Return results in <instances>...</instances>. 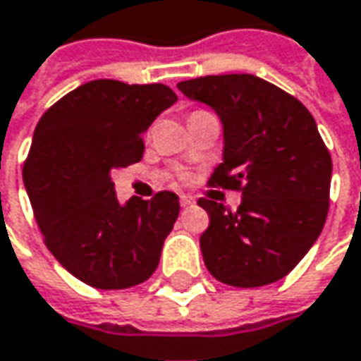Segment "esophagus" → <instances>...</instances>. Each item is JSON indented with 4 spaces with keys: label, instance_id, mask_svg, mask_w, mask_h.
<instances>
[{
    "label": "esophagus",
    "instance_id": "obj_1",
    "mask_svg": "<svg viewBox=\"0 0 361 361\" xmlns=\"http://www.w3.org/2000/svg\"><path fill=\"white\" fill-rule=\"evenodd\" d=\"M180 204L183 206V208H188V206H194V198H192V196H185V194H183V196H180Z\"/></svg>",
    "mask_w": 361,
    "mask_h": 361
}]
</instances>
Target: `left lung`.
<instances>
[{
  "instance_id": "obj_1",
  "label": "left lung",
  "mask_w": 361,
  "mask_h": 361,
  "mask_svg": "<svg viewBox=\"0 0 361 361\" xmlns=\"http://www.w3.org/2000/svg\"><path fill=\"white\" fill-rule=\"evenodd\" d=\"M223 122V163L210 185L239 190L241 206L200 198L210 224L200 249L223 284L257 288L282 280L327 221L333 163L307 108L255 75H206L178 83Z\"/></svg>"
}]
</instances>
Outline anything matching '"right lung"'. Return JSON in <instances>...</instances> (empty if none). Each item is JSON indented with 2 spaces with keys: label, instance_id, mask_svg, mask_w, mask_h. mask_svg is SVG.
Segmentation results:
<instances>
[{
  "label": "right lung",
  "instance_id": "add662e5",
  "mask_svg": "<svg viewBox=\"0 0 361 361\" xmlns=\"http://www.w3.org/2000/svg\"><path fill=\"white\" fill-rule=\"evenodd\" d=\"M178 96L163 83L96 79L51 106L36 124L24 185L49 251L87 286L122 290L149 280L180 198L159 192L120 204L112 169L142 159V135Z\"/></svg>",
  "mask_w": 361,
  "mask_h": 361
}]
</instances>
